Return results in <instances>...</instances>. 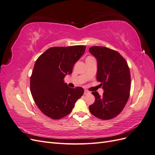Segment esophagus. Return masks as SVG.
I'll list each match as a JSON object with an SVG mask.
<instances>
[{
	"instance_id": "esophagus-1",
	"label": "esophagus",
	"mask_w": 155,
	"mask_h": 155,
	"mask_svg": "<svg viewBox=\"0 0 155 155\" xmlns=\"http://www.w3.org/2000/svg\"><path fill=\"white\" fill-rule=\"evenodd\" d=\"M90 94V92H89L88 91H87V90H85V91H84V94L85 95H87V94Z\"/></svg>"
}]
</instances>
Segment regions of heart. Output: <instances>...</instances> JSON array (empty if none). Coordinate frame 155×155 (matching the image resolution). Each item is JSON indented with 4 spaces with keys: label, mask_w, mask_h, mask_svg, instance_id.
Returning <instances> with one entry per match:
<instances>
[{
    "label": "heart",
    "mask_w": 155,
    "mask_h": 155,
    "mask_svg": "<svg viewBox=\"0 0 155 155\" xmlns=\"http://www.w3.org/2000/svg\"><path fill=\"white\" fill-rule=\"evenodd\" d=\"M92 58V57H88V58Z\"/></svg>",
    "instance_id": "1"
}]
</instances>
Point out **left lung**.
I'll return each mask as SVG.
<instances>
[{
	"label": "left lung",
	"instance_id": "left-lung-1",
	"mask_svg": "<svg viewBox=\"0 0 155 155\" xmlns=\"http://www.w3.org/2000/svg\"><path fill=\"white\" fill-rule=\"evenodd\" d=\"M89 51L97 61V80L104 92H92L95 101L89 106L92 114L101 120L115 118L123 110L130 95V74L125 59L118 51L105 46H92Z\"/></svg>",
	"mask_w": 155,
	"mask_h": 155
}]
</instances>
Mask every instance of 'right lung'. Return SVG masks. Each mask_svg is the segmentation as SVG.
Wrapping results in <instances>:
<instances>
[{
    "mask_svg": "<svg viewBox=\"0 0 155 155\" xmlns=\"http://www.w3.org/2000/svg\"><path fill=\"white\" fill-rule=\"evenodd\" d=\"M86 46H55L37 58L30 77V91L39 110L53 120L72 112L75 103L83 94L82 87L72 88L64 83L66 74L72 72L74 64Z\"/></svg>",
    "mask_w": 155,
    "mask_h": 155,
    "instance_id": "obj_1",
    "label": "right lung"
}]
</instances>
